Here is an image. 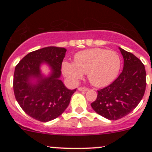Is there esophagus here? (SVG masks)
I'll return each mask as SVG.
<instances>
[{
    "instance_id": "1",
    "label": "esophagus",
    "mask_w": 152,
    "mask_h": 152,
    "mask_svg": "<svg viewBox=\"0 0 152 152\" xmlns=\"http://www.w3.org/2000/svg\"><path fill=\"white\" fill-rule=\"evenodd\" d=\"M78 89V91H86L88 90V88H86V87H79Z\"/></svg>"
}]
</instances>
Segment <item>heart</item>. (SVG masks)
I'll use <instances>...</instances> for the list:
<instances>
[{"mask_svg":"<svg viewBox=\"0 0 152 152\" xmlns=\"http://www.w3.org/2000/svg\"><path fill=\"white\" fill-rule=\"evenodd\" d=\"M74 62L64 61L63 74L71 83H77L87 74L88 81L97 87L111 83L121 68V59L116 52L100 48H90L74 56Z\"/></svg>","mask_w":152,"mask_h":152,"instance_id":"heart-1","label":"heart"}]
</instances>
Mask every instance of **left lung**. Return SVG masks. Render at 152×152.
<instances>
[{"label":"left lung","instance_id":"8db88e82","mask_svg":"<svg viewBox=\"0 0 152 152\" xmlns=\"http://www.w3.org/2000/svg\"><path fill=\"white\" fill-rule=\"evenodd\" d=\"M118 48L124 58L123 71L109 86L97 91V98L91 104L97 114L109 120L119 119L133 111L144 96L146 85L142 62Z\"/></svg>","mask_w":152,"mask_h":152}]
</instances>
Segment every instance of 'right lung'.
Segmentation results:
<instances>
[{
  "instance_id": "right-lung-1",
  "label": "right lung",
  "mask_w": 152,
  "mask_h": 152,
  "mask_svg": "<svg viewBox=\"0 0 152 152\" xmlns=\"http://www.w3.org/2000/svg\"><path fill=\"white\" fill-rule=\"evenodd\" d=\"M64 48L48 46L31 52L15 68L13 91L21 109L28 116L42 122L51 121L63 114L76 91L68 89L59 79L65 57ZM43 62L50 66L48 77L41 74Z\"/></svg>"
}]
</instances>
